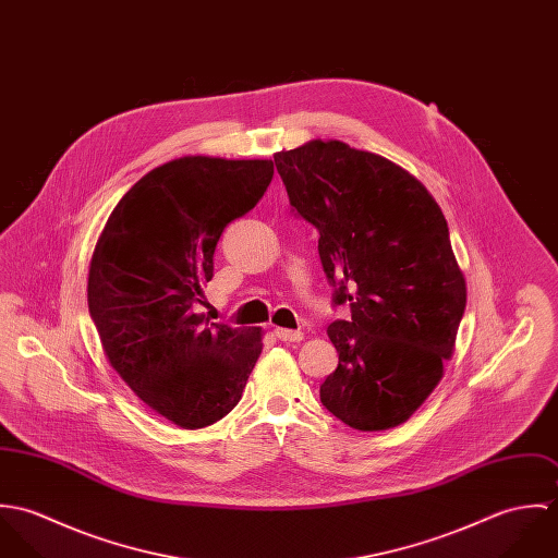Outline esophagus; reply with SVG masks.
Here are the masks:
<instances>
[{
	"label": "esophagus",
	"instance_id": "esophagus-1",
	"mask_svg": "<svg viewBox=\"0 0 558 558\" xmlns=\"http://www.w3.org/2000/svg\"><path fill=\"white\" fill-rule=\"evenodd\" d=\"M275 335H277L281 341H286V343H290V341L299 343V341L305 339V332H303V330H290V328H275Z\"/></svg>",
	"mask_w": 558,
	"mask_h": 558
}]
</instances>
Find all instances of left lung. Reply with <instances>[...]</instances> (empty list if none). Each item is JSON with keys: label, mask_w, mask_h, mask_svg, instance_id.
<instances>
[{"label": "left lung", "mask_w": 558, "mask_h": 558, "mask_svg": "<svg viewBox=\"0 0 558 558\" xmlns=\"http://www.w3.org/2000/svg\"><path fill=\"white\" fill-rule=\"evenodd\" d=\"M275 165L352 314L326 328L339 365L319 399L352 429L398 427L442 380L466 310L447 219L410 171L337 140L281 150Z\"/></svg>", "instance_id": "8db88e82"}]
</instances>
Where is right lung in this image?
Listing matches in <instances>:
<instances>
[{
    "label": "right lung",
    "instance_id": "add662e5",
    "mask_svg": "<svg viewBox=\"0 0 558 558\" xmlns=\"http://www.w3.org/2000/svg\"><path fill=\"white\" fill-rule=\"evenodd\" d=\"M268 159L182 157L148 171L96 240L87 307L133 393L182 429L223 418L262 354V328L195 312L223 230L264 195Z\"/></svg>",
    "mask_w": 558,
    "mask_h": 558
}]
</instances>
